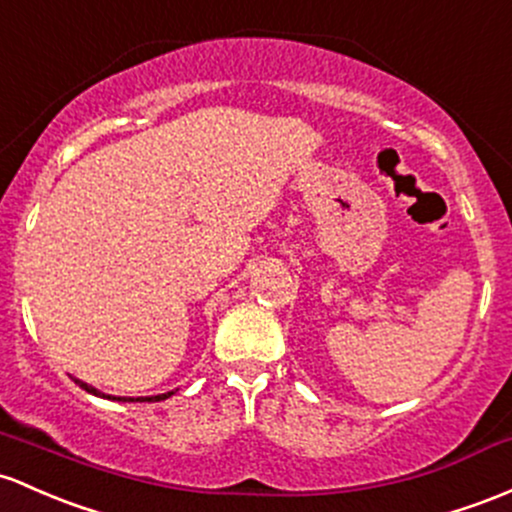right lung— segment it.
Instances as JSON below:
<instances>
[{"label": "right lung", "instance_id": "obj_1", "mask_svg": "<svg viewBox=\"0 0 512 512\" xmlns=\"http://www.w3.org/2000/svg\"><path fill=\"white\" fill-rule=\"evenodd\" d=\"M75 381H77V384H80L82 389L87 391V393H94V396H104V393H99L97 389H94V386H87V384H84V381H80V379H75ZM172 393H174V391L162 393V396H150V398H119V401H162V398H170ZM106 398H111V396H106Z\"/></svg>", "mask_w": 512, "mask_h": 512}]
</instances>
